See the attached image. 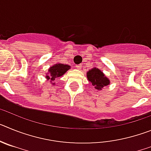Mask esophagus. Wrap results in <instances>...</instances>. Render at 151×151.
Masks as SVG:
<instances>
[{"mask_svg":"<svg viewBox=\"0 0 151 151\" xmlns=\"http://www.w3.org/2000/svg\"><path fill=\"white\" fill-rule=\"evenodd\" d=\"M76 69H81V68H82V66H81V65H76Z\"/></svg>","mask_w":151,"mask_h":151,"instance_id":"34e87169","label":"esophagus"}]
</instances>
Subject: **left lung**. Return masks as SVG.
<instances>
[{
	"mask_svg": "<svg viewBox=\"0 0 151 151\" xmlns=\"http://www.w3.org/2000/svg\"><path fill=\"white\" fill-rule=\"evenodd\" d=\"M87 78L94 88L100 91L110 84V80L97 68H93L87 73Z\"/></svg>",
	"mask_w": 151,
	"mask_h": 151,
	"instance_id": "obj_1",
	"label": "left lung"
}]
</instances>
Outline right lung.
<instances>
[{
  "instance_id": "right-lung-1",
  "label": "right lung",
  "mask_w": 151,
  "mask_h": 151,
  "mask_svg": "<svg viewBox=\"0 0 151 151\" xmlns=\"http://www.w3.org/2000/svg\"><path fill=\"white\" fill-rule=\"evenodd\" d=\"M69 69H70V66L69 65H64L63 63L55 64L48 69L49 74L46 75V78L47 80H50V82L52 83V82L54 81L55 78L62 76ZM54 84V83H53V85Z\"/></svg>"
}]
</instances>
